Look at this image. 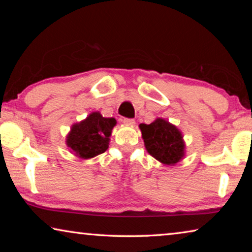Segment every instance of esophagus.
I'll return each mask as SVG.
<instances>
[{
  "label": "esophagus",
  "mask_w": 252,
  "mask_h": 252,
  "mask_svg": "<svg viewBox=\"0 0 252 252\" xmlns=\"http://www.w3.org/2000/svg\"><path fill=\"white\" fill-rule=\"evenodd\" d=\"M123 123H125L126 126H134L135 121L133 120V119H127V118H125V119H123Z\"/></svg>",
  "instance_id": "1"
}]
</instances>
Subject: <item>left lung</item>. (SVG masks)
Wrapping results in <instances>:
<instances>
[{
  "label": "left lung",
  "mask_w": 252,
  "mask_h": 252,
  "mask_svg": "<svg viewBox=\"0 0 252 252\" xmlns=\"http://www.w3.org/2000/svg\"><path fill=\"white\" fill-rule=\"evenodd\" d=\"M147 151L161 163L173 165L185 157L186 144L176 126L158 118L150 125L139 126Z\"/></svg>",
  "instance_id": "left-lung-1"
}]
</instances>
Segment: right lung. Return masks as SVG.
<instances>
[{
    "label": "right lung",
    "mask_w": 252,
    "mask_h": 252,
    "mask_svg": "<svg viewBox=\"0 0 252 252\" xmlns=\"http://www.w3.org/2000/svg\"><path fill=\"white\" fill-rule=\"evenodd\" d=\"M117 120L92 112L79 123H74L66 135V146L81 159H91L109 148L111 132Z\"/></svg>",
    "instance_id": "obj_1"
}]
</instances>
